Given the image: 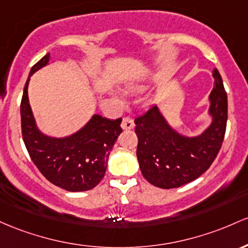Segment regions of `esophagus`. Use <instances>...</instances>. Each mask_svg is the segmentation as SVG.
Returning <instances> with one entry per match:
<instances>
[{
  "label": "esophagus",
  "mask_w": 248,
  "mask_h": 248,
  "mask_svg": "<svg viewBox=\"0 0 248 248\" xmlns=\"http://www.w3.org/2000/svg\"><path fill=\"white\" fill-rule=\"evenodd\" d=\"M122 127L124 130H131L135 127V122H133L132 117L125 116L123 118V122H122Z\"/></svg>",
  "instance_id": "esophagus-1"
}]
</instances>
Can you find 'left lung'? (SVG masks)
<instances>
[{"label": "left lung", "mask_w": 248, "mask_h": 248, "mask_svg": "<svg viewBox=\"0 0 248 248\" xmlns=\"http://www.w3.org/2000/svg\"><path fill=\"white\" fill-rule=\"evenodd\" d=\"M213 77L210 94L213 122L199 137L186 138L174 132L155 105L135 119L139 168L150 184L160 188L187 184L206 172L218 155L226 132L227 93L217 69Z\"/></svg>", "instance_id": "obj_1"}]
</instances>
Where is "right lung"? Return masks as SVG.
Segmentation results:
<instances>
[{
    "label": "right lung",
    "instance_id": "1",
    "mask_svg": "<svg viewBox=\"0 0 248 248\" xmlns=\"http://www.w3.org/2000/svg\"><path fill=\"white\" fill-rule=\"evenodd\" d=\"M42 57L30 70L21 101L22 137L31 160L50 183L70 192L88 191L101 183L108 158L121 135L122 118L111 121L94 115L71 137L55 139L42 135L36 127L28 99L30 76L49 62Z\"/></svg>",
    "mask_w": 248,
    "mask_h": 248
}]
</instances>
